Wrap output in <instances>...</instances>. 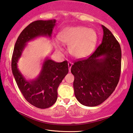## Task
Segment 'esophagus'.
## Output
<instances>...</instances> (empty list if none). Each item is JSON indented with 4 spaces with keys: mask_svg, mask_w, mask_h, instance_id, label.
Here are the masks:
<instances>
[{
    "mask_svg": "<svg viewBox=\"0 0 133 133\" xmlns=\"http://www.w3.org/2000/svg\"><path fill=\"white\" fill-rule=\"evenodd\" d=\"M68 66H69V71H70V69H71V67L72 66V63L71 62H69L68 63Z\"/></svg>",
    "mask_w": 133,
    "mask_h": 133,
    "instance_id": "1",
    "label": "esophagus"
}]
</instances>
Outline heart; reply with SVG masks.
Wrapping results in <instances>:
<instances>
[{"label":"heart","mask_w":133,"mask_h":133,"mask_svg":"<svg viewBox=\"0 0 133 133\" xmlns=\"http://www.w3.org/2000/svg\"><path fill=\"white\" fill-rule=\"evenodd\" d=\"M58 38L64 45H69L71 55L76 58H83L93 51L98 39L96 31L87 27L77 26L68 27L63 29L58 35ZM58 51L63 48L57 43Z\"/></svg>","instance_id":"b5f03b06"}]
</instances>
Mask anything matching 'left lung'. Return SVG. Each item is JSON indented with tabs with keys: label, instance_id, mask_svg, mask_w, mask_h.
Returning <instances> with one entry per match:
<instances>
[{
	"label": "left lung",
	"instance_id": "1",
	"mask_svg": "<svg viewBox=\"0 0 133 133\" xmlns=\"http://www.w3.org/2000/svg\"><path fill=\"white\" fill-rule=\"evenodd\" d=\"M102 27V43L91 56L75 62L71 68L76 98L87 107L97 106L108 98L117 87L121 74L119 44L108 28Z\"/></svg>",
	"mask_w": 133,
	"mask_h": 133
}]
</instances>
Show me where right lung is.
<instances>
[{
  "instance_id": "add662e5",
  "label": "right lung",
  "mask_w": 133,
  "mask_h": 133,
  "mask_svg": "<svg viewBox=\"0 0 133 133\" xmlns=\"http://www.w3.org/2000/svg\"><path fill=\"white\" fill-rule=\"evenodd\" d=\"M56 21L39 20L29 24L19 35L12 57V70L23 96L31 105L41 109L51 107L57 99V89L69 72L67 61L57 63L47 58L37 79L26 81L18 70L17 63L26 43L40 36H51Z\"/></svg>"
}]
</instances>
